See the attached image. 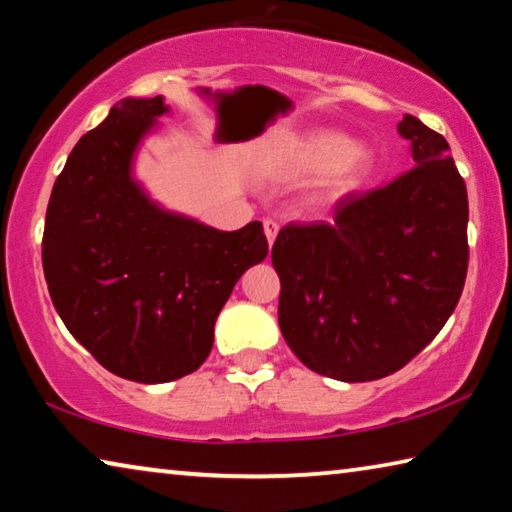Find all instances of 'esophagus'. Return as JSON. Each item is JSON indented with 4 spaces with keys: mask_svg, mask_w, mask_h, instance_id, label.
Masks as SVG:
<instances>
[{
    "mask_svg": "<svg viewBox=\"0 0 512 512\" xmlns=\"http://www.w3.org/2000/svg\"><path fill=\"white\" fill-rule=\"evenodd\" d=\"M277 232H280V223L273 221V219H264V235L268 239V246H273Z\"/></svg>",
    "mask_w": 512,
    "mask_h": 512,
    "instance_id": "esophagus-1",
    "label": "esophagus"
}]
</instances>
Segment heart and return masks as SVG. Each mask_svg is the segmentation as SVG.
<instances>
[{
	"label": "heart",
	"mask_w": 512,
	"mask_h": 512,
	"mask_svg": "<svg viewBox=\"0 0 512 512\" xmlns=\"http://www.w3.org/2000/svg\"><path fill=\"white\" fill-rule=\"evenodd\" d=\"M282 176L298 183H318L323 194L339 198L354 192L370 176L368 151L348 133L314 128L282 144L277 153Z\"/></svg>",
	"instance_id": "1"
}]
</instances>
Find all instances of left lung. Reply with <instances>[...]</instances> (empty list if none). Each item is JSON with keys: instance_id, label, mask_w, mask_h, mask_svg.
I'll return each mask as SVG.
<instances>
[{"instance_id": "8db88e82", "label": "left lung", "mask_w": 512, "mask_h": 512, "mask_svg": "<svg viewBox=\"0 0 512 512\" xmlns=\"http://www.w3.org/2000/svg\"><path fill=\"white\" fill-rule=\"evenodd\" d=\"M397 131L411 171L345 198L332 223L287 225L271 250L284 341L309 370L352 384L393 375L436 339L470 259L467 189L447 140L413 115Z\"/></svg>"}]
</instances>
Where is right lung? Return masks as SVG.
<instances>
[{"mask_svg":"<svg viewBox=\"0 0 512 512\" xmlns=\"http://www.w3.org/2000/svg\"><path fill=\"white\" fill-rule=\"evenodd\" d=\"M169 110L121 99L69 153L47 205L42 268L69 334L112 375L162 384L207 359L214 323L250 266L262 223L221 232L162 210L133 178V155Z\"/></svg>","mask_w":512,"mask_h":512,"instance_id":"1","label":"right lung"}]
</instances>
